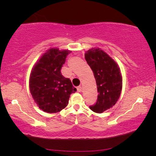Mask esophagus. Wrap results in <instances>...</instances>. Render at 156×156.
I'll use <instances>...</instances> for the list:
<instances>
[{"instance_id": "1", "label": "esophagus", "mask_w": 156, "mask_h": 156, "mask_svg": "<svg viewBox=\"0 0 156 156\" xmlns=\"http://www.w3.org/2000/svg\"><path fill=\"white\" fill-rule=\"evenodd\" d=\"M76 89H77L78 92H80V91H82V87H81V86L77 87V88H76Z\"/></svg>"}]
</instances>
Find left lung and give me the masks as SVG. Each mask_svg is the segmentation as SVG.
Returning <instances> with one entry per match:
<instances>
[{"label": "left lung", "mask_w": 156, "mask_h": 156, "mask_svg": "<svg viewBox=\"0 0 156 156\" xmlns=\"http://www.w3.org/2000/svg\"><path fill=\"white\" fill-rule=\"evenodd\" d=\"M97 82V101L89 106L95 113H101L115 105L122 89V75L118 64L104 50L91 48L84 54Z\"/></svg>", "instance_id": "1"}]
</instances>
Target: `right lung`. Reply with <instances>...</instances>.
Masks as SVG:
<instances>
[{
    "mask_svg": "<svg viewBox=\"0 0 156 156\" xmlns=\"http://www.w3.org/2000/svg\"><path fill=\"white\" fill-rule=\"evenodd\" d=\"M71 51L50 48L38 59L32 69L29 80L30 91L40 109L57 113L67 106L74 88L69 79L61 73V69Z\"/></svg>",
    "mask_w": 156,
    "mask_h": 156,
    "instance_id": "obj_1",
    "label": "right lung"
}]
</instances>
